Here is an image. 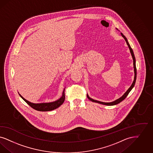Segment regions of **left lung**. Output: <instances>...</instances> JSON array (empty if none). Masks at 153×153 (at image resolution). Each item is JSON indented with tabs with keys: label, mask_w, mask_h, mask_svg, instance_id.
Here are the masks:
<instances>
[{
	"label": "left lung",
	"mask_w": 153,
	"mask_h": 153,
	"mask_svg": "<svg viewBox=\"0 0 153 153\" xmlns=\"http://www.w3.org/2000/svg\"><path fill=\"white\" fill-rule=\"evenodd\" d=\"M121 36H122V37H123V38H124L125 41H126V44H127V45L128 46V48H129V50H130V52L131 53L132 58H133V67H134V81H133V83H132V85L131 86V87H130V88L128 89V90L126 91V92L125 93V94H124V95H123L121 97H120V98L117 99V100H115V101H114V102H109V103L102 102H100V101H98V100H94L91 99V98H90L88 96V95L87 94V97H88V98L90 100L92 101V102H96V103H98L102 104V105H117V104H118V103H120L121 101H123V100H124V99H126V98L127 97V95H128V94H129V92L131 91V90L133 89V88L134 87V85H135L136 81V77H137V69H136V59H135V57H134V53H133V50H132V48H131V47L130 46V45H129V43H128V41H127V39H126V37H125V36L123 34V33H121Z\"/></svg>",
	"instance_id": "left-lung-1"
}]
</instances>
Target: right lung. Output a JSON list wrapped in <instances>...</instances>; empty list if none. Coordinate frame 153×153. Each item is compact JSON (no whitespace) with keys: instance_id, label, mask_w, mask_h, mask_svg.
<instances>
[{"instance_id":"obj_1","label":"right lung","mask_w":153,"mask_h":153,"mask_svg":"<svg viewBox=\"0 0 153 153\" xmlns=\"http://www.w3.org/2000/svg\"><path fill=\"white\" fill-rule=\"evenodd\" d=\"M19 95L25 101V102H27V103L31 107L34 108V110L39 111H51V110L57 108L60 105H62L63 103V102L65 100V89H64L62 97L58 100L53 102H51V103H39V104L33 103H31V102L26 100L20 94H19Z\"/></svg>"}]
</instances>
